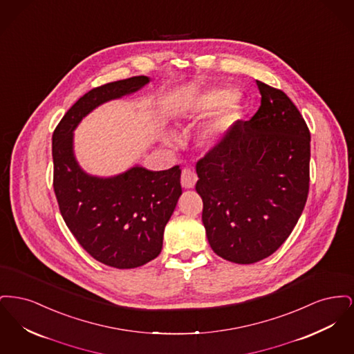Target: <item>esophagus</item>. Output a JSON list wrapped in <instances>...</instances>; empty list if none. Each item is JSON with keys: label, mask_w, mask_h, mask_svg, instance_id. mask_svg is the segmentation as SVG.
<instances>
[{"label": "esophagus", "mask_w": 354, "mask_h": 354, "mask_svg": "<svg viewBox=\"0 0 354 354\" xmlns=\"http://www.w3.org/2000/svg\"><path fill=\"white\" fill-rule=\"evenodd\" d=\"M198 180V176L195 174V171L191 169H185L182 171V178H180V183L185 188H192Z\"/></svg>", "instance_id": "34e87169"}]
</instances>
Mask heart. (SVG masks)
<instances>
[{
	"label": "heart",
	"instance_id": "1",
	"mask_svg": "<svg viewBox=\"0 0 354 354\" xmlns=\"http://www.w3.org/2000/svg\"><path fill=\"white\" fill-rule=\"evenodd\" d=\"M231 98H232L231 91L224 88H212L203 93L202 95L196 98L195 109L201 114H207L216 110L220 106L225 104ZM230 119H231V109H224L223 111H220L218 117L211 123H208L203 130L204 140L208 142L209 145H215L220 142L227 131Z\"/></svg>",
	"mask_w": 354,
	"mask_h": 354
}]
</instances>
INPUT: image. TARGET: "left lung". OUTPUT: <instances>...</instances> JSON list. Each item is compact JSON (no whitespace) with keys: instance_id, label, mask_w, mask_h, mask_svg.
I'll return each instance as SVG.
<instances>
[{"instance_id":"1","label":"left lung","mask_w":354,"mask_h":354,"mask_svg":"<svg viewBox=\"0 0 354 354\" xmlns=\"http://www.w3.org/2000/svg\"><path fill=\"white\" fill-rule=\"evenodd\" d=\"M261 104L196 163L202 220L220 257L252 264L286 241L309 191L310 133L286 93L256 81Z\"/></svg>"}]
</instances>
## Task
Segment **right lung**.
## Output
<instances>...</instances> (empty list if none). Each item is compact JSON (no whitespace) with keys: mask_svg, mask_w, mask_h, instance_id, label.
Instances as JSON below:
<instances>
[{"mask_svg":"<svg viewBox=\"0 0 354 354\" xmlns=\"http://www.w3.org/2000/svg\"><path fill=\"white\" fill-rule=\"evenodd\" d=\"M149 82V77L139 75L90 90L53 134V187L61 215L86 252L118 270L145 266L162 251L165 227L182 195V171L179 166L165 171L134 166L109 178L90 175L75 159L74 130L98 106Z\"/></svg>","mask_w":354,"mask_h":354,"instance_id":"obj_1","label":"right lung"}]
</instances>
